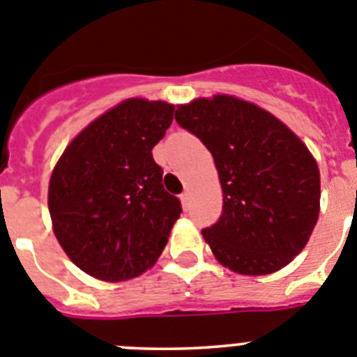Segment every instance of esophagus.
<instances>
[{"instance_id":"esophagus-1","label":"esophagus","mask_w":357,"mask_h":357,"mask_svg":"<svg viewBox=\"0 0 357 357\" xmlns=\"http://www.w3.org/2000/svg\"><path fill=\"white\" fill-rule=\"evenodd\" d=\"M181 202H183V206H185V208H190V192H188V190L183 192Z\"/></svg>"}]
</instances>
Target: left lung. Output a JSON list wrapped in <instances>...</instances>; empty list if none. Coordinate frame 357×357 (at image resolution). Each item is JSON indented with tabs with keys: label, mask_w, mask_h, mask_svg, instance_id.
<instances>
[{
	"label": "left lung",
	"mask_w": 357,
	"mask_h": 357,
	"mask_svg": "<svg viewBox=\"0 0 357 357\" xmlns=\"http://www.w3.org/2000/svg\"><path fill=\"white\" fill-rule=\"evenodd\" d=\"M176 123L213 156L222 215L202 229L233 272L265 275L304 249L319 218L320 172L303 140L268 112L231 96L195 99Z\"/></svg>",
	"instance_id": "left-lung-1"
}]
</instances>
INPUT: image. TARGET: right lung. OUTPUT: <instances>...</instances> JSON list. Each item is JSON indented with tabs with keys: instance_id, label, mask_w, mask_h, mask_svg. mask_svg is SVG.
Here are the masks:
<instances>
[{
	"instance_id": "1",
	"label": "right lung",
	"mask_w": 357,
	"mask_h": 357,
	"mask_svg": "<svg viewBox=\"0 0 357 357\" xmlns=\"http://www.w3.org/2000/svg\"><path fill=\"white\" fill-rule=\"evenodd\" d=\"M174 107L128 99L91 123L63 151L50 181V215L70 261L102 281L155 265L181 201L163 188L153 147Z\"/></svg>"
}]
</instances>
